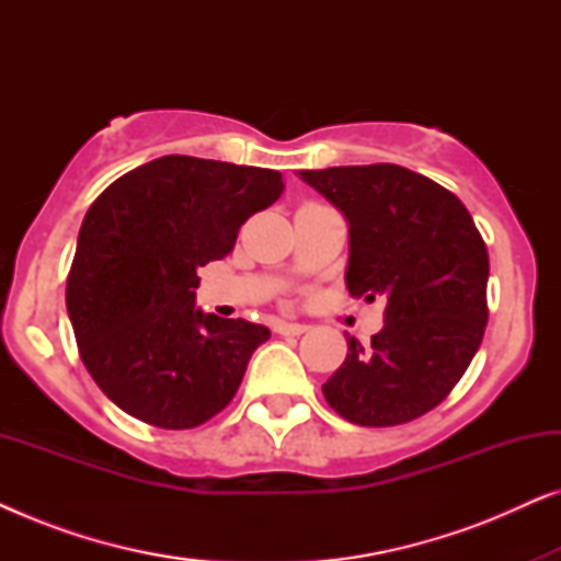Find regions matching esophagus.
I'll use <instances>...</instances> for the list:
<instances>
[{
  "mask_svg": "<svg viewBox=\"0 0 561 561\" xmlns=\"http://www.w3.org/2000/svg\"><path fill=\"white\" fill-rule=\"evenodd\" d=\"M273 329L278 334H286V336H298V334L309 332V327H306V324H294V321H275Z\"/></svg>",
  "mask_w": 561,
  "mask_h": 561,
  "instance_id": "34e87169",
  "label": "esophagus"
}]
</instances>
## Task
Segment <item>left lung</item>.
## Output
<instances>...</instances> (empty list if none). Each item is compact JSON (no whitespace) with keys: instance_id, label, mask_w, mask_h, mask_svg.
<instances>
[{"instance_id":"1","label":"left lung","mask_w":561,"mask_h":561,"mask_svg":"<svg viewBox=\"0 0 561 561\" xmlns=\"http://www.w3.org/2000/svg\"><path fill=\"white\" fill-rule=\"evenodd\" d=\"M350 221V296L386 298V324L367 347L347 340V359L324 390L357 426H398L451 393L488 324V248L465 204L403 165L301 171Z\"/></svg>"}]
</instances>
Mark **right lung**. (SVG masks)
I'll return each mask as SVG.
<instances>
[{
  "label": "right lung",
  "mask_w": 561,
  "mask_h": 561,
  "mask_svg": "<svg viewBox=\"0 0 561 561\" xmlns=\"http://www.w3.org/2000/svg\"><path fill=\"white\" fill-rule=\"evenodd\" d=\"M283 194L271 168L163 156L110 183L83 217L66 280L79 355L112 403L194 428L232 401L271 332L194 306L198 267Z\"/></svg>",
  "instance_id": "add662e5"
}]
</instances>
